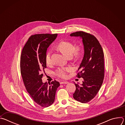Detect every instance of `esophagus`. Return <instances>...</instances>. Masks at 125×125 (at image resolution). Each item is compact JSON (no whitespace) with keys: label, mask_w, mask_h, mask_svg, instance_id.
I'll list each match as a JSON object with an SVG mask.
<instances>
[{"label":"esophagus","mask_w":125,"mask_h":125,"mask_svg":"<svg viewBox=\"0 0 125 125\" xmlns=\"http://www.w3.org/2000/svg\"><path fill=\"white\" fill-rule=\"evenodd\" d=\"M60 84H67L69 83V82L67 81H62V82H60Z\"/></svg>","instance_id":"34e87169"}]
</instances>
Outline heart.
Instances as JSON below:
<instances>
[{
  "label": "heart",
  "mask_w": 125,
  "mask_h": 125,
  "mask_svg": "<svg viewBox=\"0 0 125 125\" xmlns=\"http://www.w3.org/2000/svg\"><path fill=\"white\" fill-rule=\"evenodd\" d=\"M56 48L67 57H76L82 52V46L80 44H77L74 46L73 43L70 41H62L56 45ZM51 50L48 49L45 53V60L47 64L51 63ZM72 70L70 67L59 68L55 72V74L59 77L65 78L67 77V73Z\"/></svg>",
  "instance_id": "obj_1"
}]
</instances>
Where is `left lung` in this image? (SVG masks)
I'll return each instance as SVG.
<instances>
[{
	"mask_svg": "<svg viewBox=\"0 0 125 125\" xmlns=\"http://www.w3.org/2000/svg\"><path fill=\"white\" fill-rule=\"evenodd\" d=\"M70 35L80 37L83 40L84 56L76 77L83 78V81L81 85L75 83L76 91L73 97L80 102L86 103L96 96L103 83L104 53L99 41L94 35L79 31L72 33Z\"/></svg>",
	"mask_w": 125,
	"mask_h": 125,
	"instance_id": "8db88e82",
	"label": "left lung"
}]
</instances>
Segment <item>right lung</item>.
<instances>
[{
	"label": "right lung",
	"instance_id": "right-lung-1",
	"mask_svg": "<svg viewBox=\"0 0 125 125\" xmlns=\"http://www.w3.org/2000/svg\"><path fill=\"white\" fill-rule=\"evenodd\" d=\"M57 36V33L31 35L21 55V74L24 85L32 100L42 107H47L54 102L60 85L55 80L48 84L46 82L43 83L42 79V72L46 68L45 55L47 49Z\"/></svg>",
	"mask_w": 125,
	"mask_h": 125
}]
</instances>
